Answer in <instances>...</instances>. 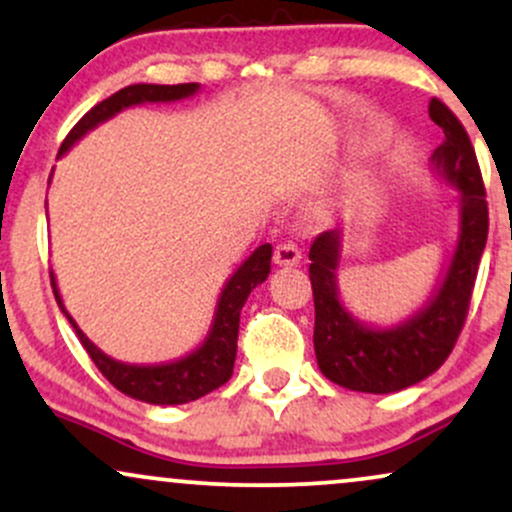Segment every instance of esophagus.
<instances>
[{
    "instance_id": "obj_1",
    "label": "esophagus",
    "mask_w": 512,
    "mask_h": 512,
    "mask_svg": "<svg viewBox=\"0 0 512 512\" xmlns=\"http://www.w3.org/2000/svg\"><path fill=\"white\" fill-rule=\"evenodd\" d=\"M274 262L279 264V267H296V264L301 262V248H298L296 243H291V240H284L281 245H276Z\"/></svg>"
}]
</instances>
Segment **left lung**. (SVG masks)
<instances>
[{"instance_id": "8db88e82", "label": "left lung", "mask_w": 512, "mask_h": 512, "mask_svg": "<svg viewBox=\"0 0 512 512\" xmlns=\"http://www.w3.org/2000/svg\"><path fill=\"white\" fill-rule=\"evenodd\" d=\"M428 115L445 134L443 144L431 156V170L457 190L460 233L424 308L397 325H366L339 298L342 231L320 233L310 245L317 366L327 380L346 390L387 395L421 383L443 366L467 320L481 252L489 236V207L477 154L462 122L438 98L428 103Z\"/></svg>"}]
</instances>
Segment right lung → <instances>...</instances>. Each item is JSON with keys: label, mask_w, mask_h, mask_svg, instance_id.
<instances>
[{"label": "right lung", "mask_w": 512, "mask_h": 512, "mask_svg": "<svg viewBox=\"0 0 512 512\" xmlns=\"http://www.w3.org/2000/svg\"><path fill=\"white\" fill-rule=\"evenodd\" d=\"M197 91L199 84H132L120 88V91L113 93L110 98H105V101L88 110V113L76 122L74 129L67 134V139H64L60 146V156L67 154V151L72 149L81 137H86L91 129L108 122L110 117L122 113L125 108L142 103L182 101V98L195 96ZM269 272H272V245L264 243L252 252L248 260L231 274V279L223 284L219 303H216L214 310V322H211L204 342L187 356L178 358V361L158 363V366H137V363L115 361L113 356H108L105 351L98 349V346L79 330L74 317L67 313V308H64L55 274H50V281L52 291H55L57 305H60V310L69 320V325L74 327L76 337L81 339V344H84L91 361L96 363L105 378H108L117 390L125 392L127 397L139 399V402L168 407V404L195 402V399L209 395L211 390L228 383V378L233 375V363H236L240 310H243L245 301H248L250 291L255 289L257 284H262L269 276Z\"/></svg>", "instance_id": "right-lung-1"}]
</instances>
